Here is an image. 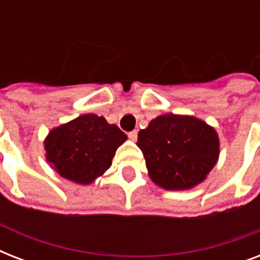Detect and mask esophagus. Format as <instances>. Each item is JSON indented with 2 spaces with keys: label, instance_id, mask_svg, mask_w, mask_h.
<instances>
[{
  "label": "esophagus",
  "instance_id": "1",
  "mask_svg": "<svg viewBox=\"0 0 260 260\" xmlns=\"http://www.w3.org/2000/svg\"><path fill=\"white\" fill-rule=\"evenodd\" d=\"M128 138L135 142L138 139V131H131V132H128Z\"/></svg>",
  "mask_w": 260,
  "mask_h": 260
}]
</instances>
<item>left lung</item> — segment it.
Returning <instances> with one entry per match:
<instances>
[{"instance_id": "obj_1", "label": "left lung", "mask_w": 260, "mask_h": 260, "mask_svg": "<svg viewBox=\"0 0 260 260\" xmlns=\"http://www.w3.org/2000/svg\"><path fill=\"white\" fill-rule=\"evenodd\" d=\"M138 146L151 179L167 190L198 185L218 159L216 131L189 116H158L139 132Z\"/></svg>"}]
</instances>
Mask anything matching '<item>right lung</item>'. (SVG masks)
I'll return each instance as SVG.
<instances>
[{
	"label": "right lung",
	"instance_id": "add662e5",
	"mask_svg": "<svg viewBox=\"0 0 260 260\" xmlns=\"http://www.w3.org/2000/svg\"><path fill=\"white\" fill-rule=\"evenodd\" d=\"M125 140L117 125L83 114L51 131L44 144L47 160L60 177L87 185L112 166L117 147Z\"/></svg>",
	"mask_w": 260,
	"mask_h": 260
}]
</instances>
